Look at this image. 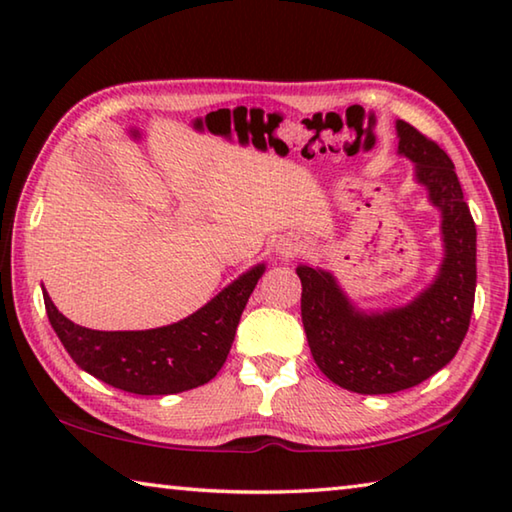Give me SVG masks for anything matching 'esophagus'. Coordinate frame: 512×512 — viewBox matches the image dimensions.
I'll return each mask as SVG.
<instances>
[{
	"instance_id": "esophagus-1",
	"label": "esophagus",
	"mask_w": 512,
	"mask_h": 512,
	"mask_svg": "<svg viewBox=\"0 0 512 512\" xmlns=\"http://www.w3.org/2000/svg\"><path fill=\"white\" fill-rule=\"evenodd\" d=\"M282 255H296L298 253V244H293V241H284V244L277 246Z\"/></svg>"
}]
</instances>
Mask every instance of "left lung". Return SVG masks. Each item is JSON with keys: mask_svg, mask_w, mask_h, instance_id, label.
Listing matches in <instances>:
<instances>
[{"mask_svg": "<svg viewBox=\"0 0 512 512\" xmlns=\"http://www.w3.org/2000/svg\"><path fill=\"white\" fill-rule=\"evenodd\" d=\"M397 135L400 153L415 162V180L443 212L445 257L431 287L406 307L363 314L332 275L296 268L311 357L327 379L361 395L404 391L445 368L461 348L474 307L476 225L454 162L406 121H397Z\"/></svg>", "mask_w": 512, "mask_h": 512, "instance_id": "obj_1", "label": "left lung"}]
</instances>
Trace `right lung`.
Returning a JSON list of instances; mask_svg holds the SVG:
<instances>
[{
    "label": "right lung",
    "instance_id": "add662e5",
    "mask_svg": "<svg viewBox=\"0 0 512 512\" xmlns=\"http://www.w3.org/2000/svg\"><path fill=\"white\" fill-rule=\"evenodd\" d=\"M264 264L250 268L178 323L146 332H97L74 325L45 291L49 323L76 366L135 395H171L203 386L228 359L235 332Z\"/></svg>",
    "mask_w": 512,
    "mask_h": 512
}]
</instances>
